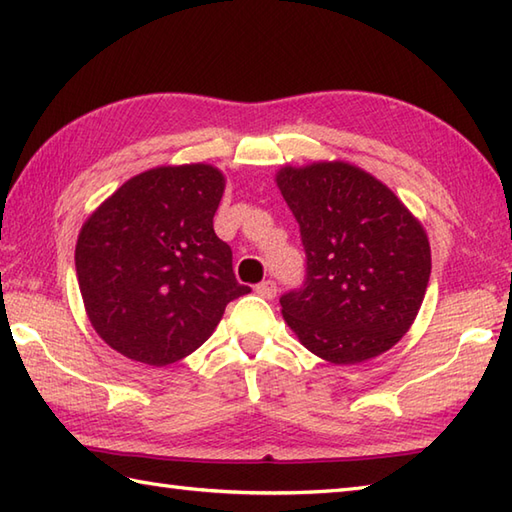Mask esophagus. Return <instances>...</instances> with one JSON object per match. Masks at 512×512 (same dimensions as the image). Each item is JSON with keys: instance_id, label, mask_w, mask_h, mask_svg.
<instances>
[{"instance_id": "obj_1", "label": "esophagus", "mask_w": 512, "mask_h": 512, "mask_svg": "<svg viewBox=\"0 0 512 512\" xmlns=\"http://www.w3.org/2000/svg\"><path fill=\"white\" fill-rule=\"evenodd\" d=\"M255 292L264 299H273L277 295V284H275V281H270V279L262 281V284L255 286Z\"/></svg>"}]
</instances>
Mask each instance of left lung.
<instances>
[{
  "label": "left lung",
  "mask_w": 512,
  "mask_h": 512,
  "mask_svg": "<svg viewBox=\"0 0 512 512\" xmlns=\"http://www.w3.org/2000/svg\"><path fill=\"white\" fill-rule=\"evenodd\" d=\"M277 187L297 217L306 281L281 295L299 341L334 365L394 347L411 328L431 275L422 224L396 193L350 162L284 167Z\"/></svg>",
  "instance_id": "8db88e82"
}]
</instances>
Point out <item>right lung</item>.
<instances>
[{"label": "right lung", "mask_w": 512, "mask_h": 512, "mask_svg": "<svg viewBox=\"0 0 512 512\" xmlns=\"http://www.w3.org/2000/svg\"><path fill=\"white\" fill-rule=\"evenodd\" d=\"M224 176L211 165L156 167L114 191L76 242L85 312L132 361L165 367L209 339L226 303L248 295L213 231Z\"/></svg>", "instance_id": "add662e5"}]
</instances>
